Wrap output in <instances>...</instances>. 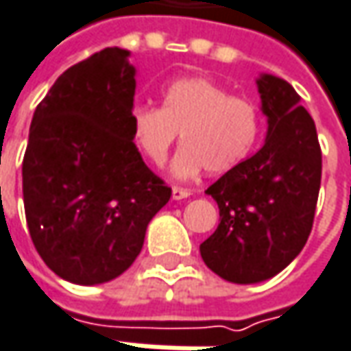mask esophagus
<instances>
[{
  "mask_svg": "<svg viewBox=\"0 0 351 351\" xmlns=\"http://www.w3.org/2000/svg\"><path fill=\"white\" fill-rule=\"evenodd\" d=\"M189 195H193V191H191V189H187V187H180V185H173V187H171V197H173L176 201H180V199H187Z\"/></svg>",
  "mask_w": 351,
  "mask_h": 351,
  "instance_id": "34e87169",
  "label": "esophagus"
}]
</instances>
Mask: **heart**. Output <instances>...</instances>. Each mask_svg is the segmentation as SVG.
<instances>
[{"instance_id": "1", "label": "heart", "mask_w": 351, "mask_h": 351, "mask_svg": "<svg viewBox=\"0 0 351 351\" xmlns=\"http://www.w3.org/2000/svg\"><path fill=\"white\" fill-rule=\"evenodd\" d=\"M132 144L146 160L162 164L182 134L171 171L191 178L201 169L226 171L244 162L262 130V117L246 97L230 95L209 77H182L162 89V107L134 105L128 115Z\"/></svg>"}]
</instances>
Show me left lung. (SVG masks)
Wrapping results in <instances>:
<instances>
[{"instance_id":"left-lung-1","label":"left lung","mask_w":351,"mask_h":351,"mask_svg":"<svg viewBox=\"0 0 351 351\" xmlns=\"http://www.w3.org/2000/svg\"><path fill=\"white\" fill-rule=\"evenodd\" d=\"M267 138L254 156L207 189L221 223L201 258L232 283H258L285 269L303 250L317 210L322 152L313 117L291 84L258 80Z\"/></svg>"}]
</instances>
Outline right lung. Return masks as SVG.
I'll use <instances>...</instances> for the list:
<instances>
[{"label": "right lung", "instance_id": "obj_1", "mask_svg": "<svg viewBox=\"0 0 351 351\" xmlns=\"http://www.w3.org/2000/svg\"><path fill=\"white\" fill-rule=\"evenodd\" d=\"M128 50L77 62L36 105L23 158V201L38 256L66 281L97 285L136 260L171 197L132 144Z\"/></svg>", "mask_w": 351, "mask_h": 351}]
</instances>
